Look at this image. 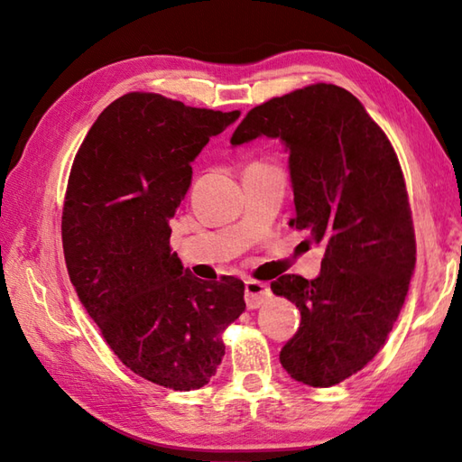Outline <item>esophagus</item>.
I'll return each mask as SVG.
<instances>
[{
  "label": "esophagus",
  "instance_id": "obj_1",
  "mask_svg": "<svg viewBox=\"0 0 462 462\" xmlns=\"http://www.w3.org/2000/svg\"><path fill=\"white\" fill-rule=\"evenodd\" d=\"M244 298H246V306L250 310H256L262 306V303H266L272 298V290L268 283L248 280L246 288H244Z\"/></svg>",
  "mask_w": 462,
  "mask_h": 462
}]
</instances>
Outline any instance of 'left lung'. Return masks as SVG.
<instances>
[{
    "instance_id": "8db88e82",
    "label": "left lung",
    "mask_w": 462,
    "mask_h": 462,
    "mask_svg": "<svg viewBox=\"0 0 462 462\" xmlns=\"http://www.w3.org/2000/svg\"><path fill=\"white\" fill-rule=\"evenodd\" d=\"M258 136L280 139L290 152V226L326 248L318 278L272 282L301 313L280 361L296 381L331 387L377 356L405 303L417 250L403 172L385 133L337 85L254 106L230 143Z\"/></svg>"
}]
</instances>
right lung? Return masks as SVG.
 I'll return each mask as SVG.
<instances>
[{
  "label": "right lung",
  "mask_w": 462,
  "mask_h": 462,
  "mask_svg": "<svg viewBox=\"0 0 462 462\" xmlns=\"http://www.w3.org/2000/svg\"><path fill=\"white\" fill-rule=\"evenodd\" d=\"M238 116L126 93L93 123L69 176L61 234L77 296L126 367L174 391L210 381L222 331L246 310L242 280L184 270L169 226L190 162Z\"/></svg>",
  "instance_id": "add662e5"
}]
</instances>
